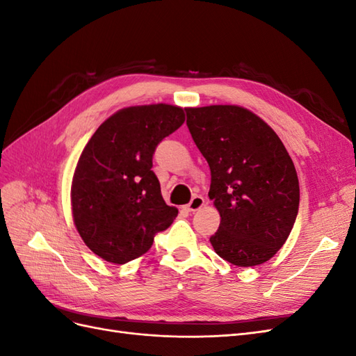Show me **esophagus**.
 <instances>
[{
	"label": "esophagus",
	"mask_w": 356,
	"mask_h": 356,
	"mask_svg": "<svg viewBox=\"0 0 356 356\" xmlns=\"http://www.w3.org/2000/svg\"><path fill=\"white\" fill-rule=\"evenodd\" d=\"M203 204H204V199L202 196H195V197L190 200L188 204H186V211L196 212V211H199L203 207Z\"/></svg>",
	"instance_id": "34e87169"
}]
</instances>
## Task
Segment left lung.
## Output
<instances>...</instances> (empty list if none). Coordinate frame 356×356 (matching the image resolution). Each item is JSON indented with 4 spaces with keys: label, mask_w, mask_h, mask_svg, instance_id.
<instances>
[{
    "label": "left lung",
    "mask_w": 356,
    "mask_h": 356,
    "mask_svg": "<svg viewBox=\"0 0 356 356\" xmlns=\"http://www.w3.org/2000/svg\"><path fill=\"white\" fill-rule=\"evenodd\" d=\"M193 141L211 169L209 199L220 212L211 245L239 267L263 264L293 230L298 178L285 145L263 118L239 105L186 108Z\"/></svg>",
    "instance_id": "8db88e82"
}]
</instances>
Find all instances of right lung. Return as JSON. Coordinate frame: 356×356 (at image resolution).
I'll use <instances>...</instances> for the list:
<instances>
[{
  "label": "right lung",
  "mask_w": 356,
  "mask_h": 356,
  "mask_svg": "<svg viewBox=\"0 0 356 356\" xmlns=\"http://www.w3.org/2000/svg\"><path fill=\"white\" fill-rule=\"evenodd\" d=\"M181 106L135 105L118 110L86 144L71 184L72 220L89 250L114 264L145 254L178 215L161 197L153 154L184 123Z\"/></svg>",
  "instance_id": "add662e5"
}]
</instances>
